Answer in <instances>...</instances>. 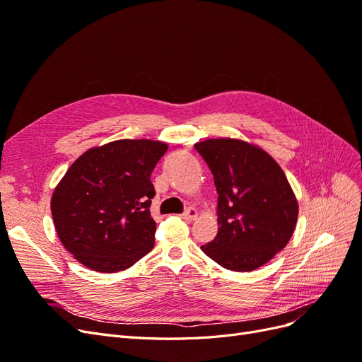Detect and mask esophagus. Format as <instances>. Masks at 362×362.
<instances>
[{
  "mask_svg": "<svg viewBox=\"0 0 362 362\" xmlns=\"http://www.w3.org/2000/svg\"><path fill=\"white\" fill-rule=\"evenodd\" d=\"M196 216H198V211H196L193 206H189L187 210H185V211L181 214V217L185 218V221H194Z\"/></svg>",
  "mask_w": 362,
  "mask_h": 362,
  "instance_id": "obj_1",
  "label": "esophagus"
}]
</instances>
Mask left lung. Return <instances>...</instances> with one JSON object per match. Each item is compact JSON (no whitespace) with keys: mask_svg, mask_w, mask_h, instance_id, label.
I'll use <instances>...</instances> for the list:
<instances>
[{"mask_svg":"<svg viewBox=\"0 0 362 362\" xmlns=\"http://www.w3.org/2000/svg\"><path fill=\"white\" fill-rule=\"evenodd\" d=\"M217 190L218 233L202 246L217 264L250 272L287 246L298 222V201L286 173L267 152L234 139L194 145Z\"/></svg>","mask_w":362,"mask_h":362,"instance_id":"1","label":"left lung"}]
</instances>
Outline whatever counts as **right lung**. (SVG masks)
Listing matches in <instances>:
<instances>
[{
	"mask_svg": "<svg viewBox=\"0 0 362 362\" xmlns=\"http://www.w3.org/2000/svg\"><path fill=\"white\" fill-rule=\"evenodd\" d=\"M166 151L161 141L116 140L86 151L68 169L51 213L60 242L81 264L115 273L154 247L151 173Z\"/></svg>",
	"mask_w": 362,
	"mask_h": 362,
	"instance_id": "right-lung-1",
	"label": "right lung"
}]
</instances>
